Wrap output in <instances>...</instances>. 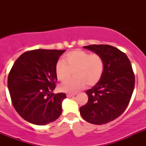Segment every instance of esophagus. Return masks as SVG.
I'll return each instance as SVG.
<instances>
[{
    "label": "esophagus",
    "mask_w": 146,
    "mask_h": 146,
    "mask_svg": "<svg viewBox=\"0 0 146 146\" xmlns=\"http://www.w3.org/2000/svg\"><path fill=\"white\" fill-rule=\"evenodd\" d=\"M76 94H67V97H68V98H70V97H72V96H75Z\"/></svg>",
    "instance_id": "1"
}]
</instances>
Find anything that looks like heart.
Listing matches in <instances>:
<instances>
[{"instance_id": "heart-1", "label": "heart", "mask_w": 146, "mask_h": 146, "mask_svg": "<svg viewBox=\"0 0 146 146\" xmlns=\"http://www.w3.org/2000/svg\"><path fill=\"white\" fill-rule=\"evenodd\" d=\"M74 70L75 79L65 81L59 87L60 90L75 94L86 84L94 85L100 80L104 72V61L97 54H90L81 50L68 52L64 60H58L56 65V73L60 81L67 79Z\"/></svg>"}]
</instances>
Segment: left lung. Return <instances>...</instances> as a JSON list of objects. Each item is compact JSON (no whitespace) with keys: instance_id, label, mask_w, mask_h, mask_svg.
Instances as JSON below:
<instances>
[{"instance_id":"1","label":"left lung","mask_w":146,"mask_h":146,"mask_svg":"<svg viewBox=\"0 0 146 146\" xmlns=\"http://www.w3.org/2000/svg\"><path fill=\"white\" fill-rule=\"evenodd\" d=\"M83 47L101 56L104 72L100 80L86 91L88 101L79 108L80 114L91 124H106L119 117L128 107L135 84L131 64L124 52L111 45Z\"/></svg>"}]
</instances>
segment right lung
<instances>
[{
	"label": "right lung",
	"mask_w": 146,
	"mask_h": 146,
	"mask_svg": "<svg viewBox=\"0 0 146 146\" xmlns=\"http://www.w3.org/2000/svg\"><path fill=\"white\" fill-rule=\"evenodd\" d=\"M65 50H35L21 55L8 76V88L15 111L32 124L44 125L62 114L65 94L56 88V65Z\"/></svg>",
	"instance_id": "right-lung-1"
}]
</instances>
